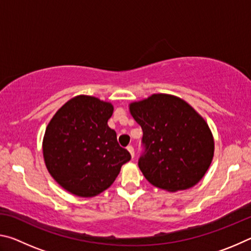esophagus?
Instances as JSON below:
<instances>
[{
	"instance_id": "1",
	"label": "esophagus",
	"mask_w": 251,
	"mask_h": 251,
	"mask_svg": "<svg viewBox=\"0 0 251 251\" xmlns=\"http://www.w3.org/2000/svg\"><path fill=\"white\" fill-rule=\"evenodd\" d=\"M127 151H129V154H130V156H131V158H134L135 151H134V148H133V146H127Z\"/></svg>"
}]
</instances>
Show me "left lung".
<instances>
[{"label": "left lung", "instance_id": "obj_1", "mask_svg": "<svg viewBox=\"0 0 251 251\" xmlns=\"http://www.w3.org/2000/svg\"><path fill=\"white\" fill-rule=\"evenodd\" d=\"M129 113L143 129L145 154L138 166L146 179L172 193L198 184L215 151L202 116L180 97L161 93L130 103Z\"/></svg>", "mask_w": 251, "mask_h": 251}]
</instances>
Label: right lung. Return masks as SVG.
I'll list each match as a JSON object with an SVG mask.
<instances>
[{"label": "right lung", "mask_w": 251, "mask_h": 251, "mask_svg": "<svg viewBox=\"0 0 251 251\" xmlns=\"http://www.w3.org/2000/svg\"><path fill=\"white\" fill-rule=\"evenodd\" d=\"M114 106L78 95L50 121L43 138L44 161L55 181L78 197H94L116 179L130 154L117 143L107 122Z\"/></svg>", "instance_id": "right-lung-1"}]
</instances>
